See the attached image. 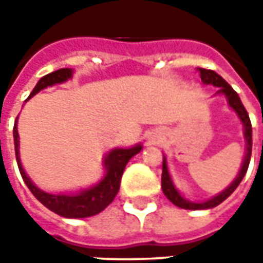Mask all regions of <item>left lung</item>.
<instances>
[{
  "mask_svg": "<svg viewBox=\"0 0 263 263\" xmlns=\"http://www.w3.org/2000/svg\"><path fill=\"white\" fill-rule=\"evenodd\" d=\"M199 73H200V79H202V82H203L205 85H212V86L218 87L217 93L224 95L227 98L228 105L236 111V114H237L238 118H240V121L243 123V127H245V139H246V155H245L241 168H240V171H238L237 177L234 178V181H233L226 190H222L221 193H218L217 196L211 197V199H208L205 202H190V200L184 199V197L178 193V190L176 189L173 180H171V177H170V173H168L167 168V161H165V158H164V161H162V181H161L164 195H165L168 200L173 202L176 206L183 208V209H193V211H196V209H209V208H215L218 206L221 202H224V200L237 189V186L240 184V181L243 180V177H245V174H246V171H248L249 168L250 155H252V124H250V118H249L248 111H246V108L241 104L240 96L237 95V92L230 86L222 77L219 76V74H217L214 70L199 68Z\"/></svg>",
  "mask_w": 263,
  "mask_h": 263,
  "instance_id": "8db88e82",
  "label": "left lung"
}]
</instances>
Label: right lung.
I'll return each mask as SVG.
<instances>
[{
    "mask_svg": "<svg viewBox=\"0 0 263 263\" xmlns=\"http://www.w3.org/2000/svg\"><path fill=\"white\" fill-rule=\"evenodd\" d=\"M71 77H73V70L71 68H60L57 71L46 74L36 83L35 89L32 90V93L27 99H30L32 96L36 95L39 90H42V89H45L48 86H52V85H57V83H64ZM13 136H14L17 165H18V170H20V174L25 180L26 186L29 187V190L33 193V196L44 206H46L49 211L55 212L58 215L66 218H87L99 214L101 211H104L114 200V197L117 196V193L120 190L121 176H123V171L126 168L127 162L142 151V145H136V146L128 147V149H121V147L112 149L104 158L105 176L98 184L92 186L90 189H86V190H82L79 193L52 195V193H46L44 190H41L39 187H36L32 183V180L27 177L23 167H22L20 152H18L17 118H15L14 128H13Z\"/></svg>",
    "mask_w": 263,
    "mask_h": 263,
    "instance_id": "right-lung-1",
    "label": "right lung"
}]
</instances>
